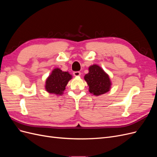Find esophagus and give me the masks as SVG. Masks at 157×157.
<instances>
[{
	"label": "esophagus",
	"instance_id": "esophagus-1",
	"mask_svg": "<svg viewBox=\"0 0 157 157\" xmlns=\"http://www.w3.org/2000/svg\"><path fill=\"white\" fill-rule=\"evenodd\" d=\"M73 75L75 76V77H79V76H80V72H79V71H75V72L73 73Z\"/></svg>",
	"mask_w": 157,
	"mask_h": 157
}]
</instances>
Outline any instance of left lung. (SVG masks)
Here are the masks:
<instances>
[{"instance_id": "8db88e82", "label": "left lung", "mask_w": 157, "mask_h": 157, "mask_svg": "<svg viewBox=\"0 0 157 157\" xmlns=\"http://www.w3.org/2000/svg\"><path fill=\"white\" fill-rule=\"evenodd\" d=\"M89 72L84 76V80L89 86V92L94 96H99L109 92L111 87L109 76L99 65L90 66Z\"/></svg>"}]
</instances>
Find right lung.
<instances>
[{
  "label": "right lung",
  "mask_w": 157,
  "mask_h": 157,
  "mask_svg": "<svg viewBox=\"0 0 157 157\" xmlns=\"http://www.w3.org/2000/svg\"><path fill=\"white\" fill-rule=\"evenodd\" d=\"M72 78V75H70L68 71L65 72L59 68H56L52 70L51 74L46 80V91L61 96L65 90V86Z\"/></svg>",
  "instance_id": "add662e5"
}]
</instances>
